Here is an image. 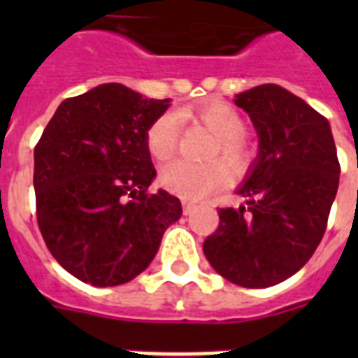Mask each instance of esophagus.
Returning <instances> with one entry per match:
<instances>
[{
    "label": "esophagus",
    "instance_id": "esophagus-1",
    "mask_svg": "<svg viewBox=\"0 0 358 358\" xmlns=\"http://www.w3.org/2000/svg\"><path fill=\"white\" fill-rule=\"evenodd\" d=\"M193 206H195V202L189 201V199H182V208H184L185 215H187V213H191Z\"/></svg>",
    "mask_w": 358,
    "mask_h": 358
}]
</instances>
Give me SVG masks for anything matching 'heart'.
I'll use <instances>...</instances> for the list:
<instances>
[{
    "instance_id": "1",
    "label": "heart",
    "mask_w": 358,
    "mask_h": 358,
    "mask_svg": "<svg viewBox=\"0 0 358 358\" xmlns=\"http://www.w3.org/2000/svg\"><path fill=\"white\" fill-rule=\"evenodd\" d=\"M189 117L202 122L217 137L210 156L219 157L232 171H241L249 162V148L243 143L247 124L243 117L227 102H208L187 111ZM146 148L157 162H167L178 148L180 117L173 111L159 115L146 129ZM226 165V166H227ZM221 162L191 163L173 162L159 173V184L182 199H202L229 182V168Z\"/></svg>"
}]
</instances>
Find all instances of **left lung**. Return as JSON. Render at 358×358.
Here are the masks:
<instances>
[{"mask_svg": "<svg viewBox=\"0 0 358 358\" xmlns=\"http://www.w3.org/2000/svg\"><path fill=\"white\" fill-rule=\"evenodd\" d=\"M258 134V157L238 189L245 206L219 208L202 249L215 271L243 288H269L299 271L322 241L338 191L329 120L282 87L239 92Z\"/></svg>", "mask_w": 358, "mask_h": 358, "instance_id": "8db88e82", "label": "left lung"}]
</instances>
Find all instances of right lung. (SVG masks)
<instances>
[{
    "instance_id": "1",
    "label": "right lung",
    "mask_w": 358,
    "mask_h": 358,
    "mask_svg": "<svg viewBox=\"0 0 358 358\" xmlns=\"http://www.w3.org/2000/svg\"><path fill=\"white\" fill-rule=\"evenodd\" d=\"M169 102L103 83L66 98L36 143V223L53 258L83 282H129L182 215L176 196L148 193L156 169L146 129Z\"/></svg>"
}]
</instances>
